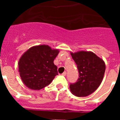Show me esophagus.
<instances>
[{
    "label": "esophagus",
    "instance_id": "obj_1",
    "mask_svg": "<svg viewBox=\"0 0 120 120\" xmlns=\"http://www.w3.org/2000/svg\"><path fill=\"white\" fill-rule=\"evenodd\" d=\"M66 75H67V72H66V71H64V73L62 74V76H66Z\"/></svg>",
    "mask_w": 120,
    "mask_h": 120
}]
</instances>
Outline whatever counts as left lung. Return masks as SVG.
<instances>
[{"label":"left lung","mask_w":120,"mask_h":120,"mask_svg":"<svg viewBox=\"0 0 120 120\" xmlns=\"http://www.w3.org/2000/svg\"><path fill=\"white\" fill-rule=\"evenodd\" d=\"M70 54L79 74L77 81L70 85V91L77 97L89 96L101 84L105 72V63L90 51L82 50Z\"/></svg>","instance_id":"8db88e82"}]
</instances>
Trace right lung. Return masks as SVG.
<instances>
[{
    "label": "right lung",
    "mask_w": 120,
    "mask_h": 120,
    "mask_svg": "<svg viewBox=\"0 0 120 120\" xmlns=\"http://www.w3.org/2000/svg\"><path fill=\"white\" fill-rule=\"evenodd\" d=\"M58 49L48 45H35L29 49L19 61V71L23 83L30 90H40L49 85L58 75L53 61Z\"/></svg>",
    "instance_id": "right-lung-1"
}]
</instances>
